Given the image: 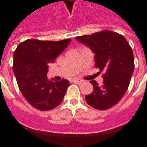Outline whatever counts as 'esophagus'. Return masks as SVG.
<instances>
[{"instance_id": "obj_1", "label": "esophagus", "mask_w": 147, "mask_h": 147, "mask_svg": "<svg viewBox=\"0 0 147 147\" xmlns=\"http://www.w3.org/2000/svg\"><path fill=\"white\" fill-rule=\"evenodd\" d=\"M72 81H73L74 83H82V82H83V80H80V79H74Z\"/></svg>"}]
</instances>
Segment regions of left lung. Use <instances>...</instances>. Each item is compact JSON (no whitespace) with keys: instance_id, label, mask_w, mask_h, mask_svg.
I'll return each mask as SVG.
<instances>
[{"instance_id":"1","label":"left lung","mask_w":147,"mask_h":147,"mask_svg":"<svg viewBox=\"0 0 147 147\" xmlns=\"http://www.w3.org/2000/svg\"><path fill=\"white\" fill-rule=\"evenodd\" d=\"M76 38L92 50L95 54L94 66L100 70L98 73H104L102 86L95 80L90 81L94 90L85 96L86 102L99 110L117 105L128 88L135 68L132 49L126 38L111 30Z\"/></svg>"}]
</instances>
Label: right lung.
<instances>
[{
    "instance_id": "obj_1",
    "label": "right lung",
    "mask_w": 147,
    "mask_h": 147,
    "mask_svg": "<svg viewBox=\"0 0 147 147\" xmlns=\"http://www.w3.org/2000/svg\"><path fill=\"white\" fill-rule=\"evenodd\" d=\"M29 39L21 42L13 55V71L18 86L27 102L41 111L51 110L61 104L69 81L47 79L48 64L55 62L71 42Z\"/></svg>"
}]
</instances>
